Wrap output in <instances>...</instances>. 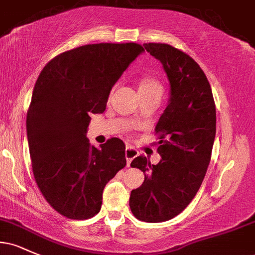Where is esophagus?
Masks as SVG:
<instances>
[{
    "label": "esophagus",
    "mask_w": 255,
    "mask_h": 255,
    "mask_svg": "<svg viewBox=\"0 0 255 255\" xmlns=\"http://www.w3.org/2000/svg\"><path fill=\"white\" fill-rule=\"evenodd\" d=\"M125 154H126V159H127V165L129 166L131 160H133L134 158L137 156V151L135 150V148L130 147V146H127V147H126Z\"/></svg>",
    "instance_id": "obj_1"
}]
</instances>
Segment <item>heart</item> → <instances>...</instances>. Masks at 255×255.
<instances>
[{
    "label": "heart",
    "instance_id": "1",
    "mask_svg": "<svg viewBox=\"0 0 255 255\" xmlns=\"http://www.w3.org/2000/svg\"><path fill=\"white\" fill-rule=\"evenodd\" d=\"M140 91H159V92H163V87L157 79L145 77L140 80Z\"/></svg>",
    "mask_w": 255,
    "mask_h": 255
}]
</instances>
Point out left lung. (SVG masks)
<instances>
[{
  "label": "left lung",
  "instance_id": "obj_1",
  "mask_svg": "<svg viewBox=\"0 0 255 255\" xmlns=\"http://www.w3.org/2000/svg\"><path fill=\"white\" fill-rule=\"evenodd\" d=\"M144 46L162 62L170 98L156 126L159 163L144 156L130 163L145 180L131 191L129 207L139 221L159 223L182 212L203 183L216 136V105L206 75L189 55L169 44Z\"/></svg>",
  "mask_w": 255,
  "mask_h": 255
}]
</instances>
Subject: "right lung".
Masks as SVG:
<instances>
[{"mask_svg":"<svg viewBox=\"0 0 255 255\" xmlns=\"http://www.w3.org/2000/svg\"><path fill=\"white\" fill-rule=\"evenodd\" d=\"M142 51L136 43L87 44L57 55L37 79L26 118L32 170L64 217L97 215L105 184L126 166L121 139L97 148L86 133L91 114L103 113L113 86Z\"/></svg>","mask_w":255,"mask_h":255,"instance_id":"add662e5","label":"right lung"}]
</instances>
